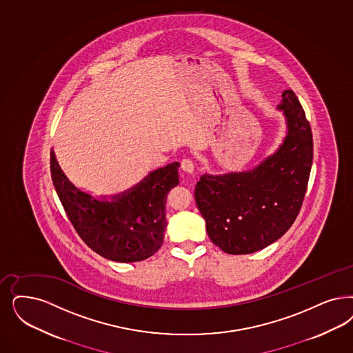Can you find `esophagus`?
<instances>
[{
	"mask_svg": "<svg viewBox=\"0 0 353 353\" xmlns=\"http://www.w3.org/2000/svg\"><path fill=\"white\" fill-rule=\"evenodd\" d=\"M181 170L186 173H193L194 172V164L190 159H183V163H181Z\"/></svg>",
	"mask_w": 353,
	"mask_h": 353,
	"instance_id": "1",
	"label": "esophagus"
}]
</instances>
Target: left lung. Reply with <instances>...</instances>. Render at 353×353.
I'll use <instances>...</instances> for the list:
<instances>
[{
	"mask_svg": "<svg viewBox=\"0 0 353 353\" xmlns=\"http://www.w3.org/2000/svg\"><path fill=\"white\" fill-rule=\"evenodd\" d=\"M276 110L285 135L272 154L249 170L205 173L195 185L207 234L228 254H250L275 243L303 205L313 161L310 125L292 90L281 94Z\"/></svg>",
	"mask_w": 353,
	"mask_h": 353,
	"instance_id": "8db88e82",
	"label": "left lung"
}]
</instances>
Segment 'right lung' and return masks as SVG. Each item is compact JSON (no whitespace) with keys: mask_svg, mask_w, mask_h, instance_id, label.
Masks as SVG:
<instances>
[{"mask_svg":"<svg viewBox=\"0 0 353 353\" xmlns=\"http://www.w3.org/2000/svg\"><path fill=\"white\" fill-rule=\"evenodd\" d=\"M179 167L170 163L121 193L97 196L78 188L50 151L53 185L75 231L99 256L121 263L143 261L163 245L165 199L180 183Z\"/></svg>","mask_w":353,"mask_h":353,"instance_id":"right-lung-1","label":"right lung"}]
</instances>
